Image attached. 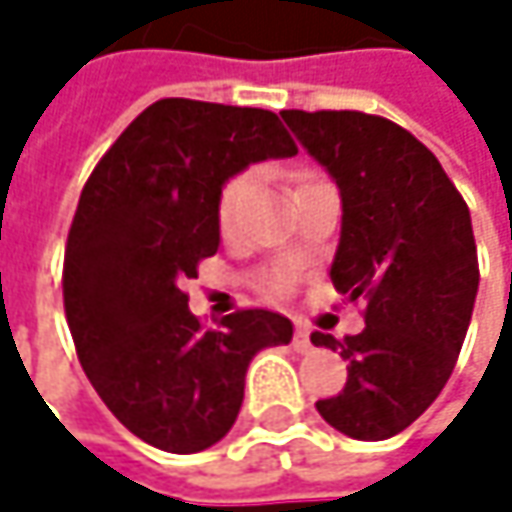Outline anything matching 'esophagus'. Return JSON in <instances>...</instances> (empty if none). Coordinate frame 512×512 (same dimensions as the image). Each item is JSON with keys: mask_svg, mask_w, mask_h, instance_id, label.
<instances>
[{"mask_svg": "<svg viewBox=\"0 0 512 512\" xmlns=\"http://www.w3.org/2000/svg\"><path fill=\"white\" fill-rule=\"evenodd\" d=\"M293 347H296V353H311L314 350V338H311V329L308 326H296Z\"/></svg>", "mask_w": 512, "mask_h": 512, "instance_id": "1", "label": "esophagus"}]
</instances>
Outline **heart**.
Returning <instances> with one entry per match:
<instances>
[{"label": "heart", "instance_id": "heart-1", "mask_svg": "<svg viewBox=\"0 0 512 512\" xmlns=\"http://www.w3.org/2000/svg\"><path fill=\"white\" fill-rule=\"evenodd\" d=\"M296 180H299V186H305V183H314V180H320V177L311 174V171H296ZM299 186H296V189H299ZM246 192H249V177H246V174H234L231 180H225V186H222V192H219V201H216V219H219L222 234H231V231H234L237 216H240V207H243V201H246ZM260 284H263L266 293L281 296V293L287 290L290 281H287L284 272H272V275H266Z\"/></svg>", "mask_w": 512, "mask_h": 512}]
</instances>
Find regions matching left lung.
<instances>
[{"label": "left lung", "mask_w": 512, "mask_h": 512, "mask_svg": "<svg viewBox=\"0 0 512 512\" xmlns=\"http://www.w3.org/2000/svg\"><path fill=\"white\" fill-rule=\"evenodd\" d=\"M281 118L341 189L329 275L364 302L358 335H311L347 361L344 391L317 400V412L350 439L382 442L421 418L454 373L480 281L468 204L433 151L388 118L350 109Z\"/></svg>", "instance_id": "left-lung-1"}]
</instances>
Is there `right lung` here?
<instances>
[{
  "label": "right lung",
  "mask_w": 512,
  "mask_h": 512,
  "mask_svg": "<svg viewBox=\"0 0 512 512\" xmlns=\"http://www.w3.org/2000/svg\"><path fill=\"white\" fill-rule=\"evenodd\" d=\"M296 151L275 112L165 97L82 186L61 272L73 347L109 412L159 451L216 445L240 415L249 361L293 338L266 308L204 326L183 281L219 252L225 180Z\"/></svg>",
  "instance_id": "1"
}]
</instances>
